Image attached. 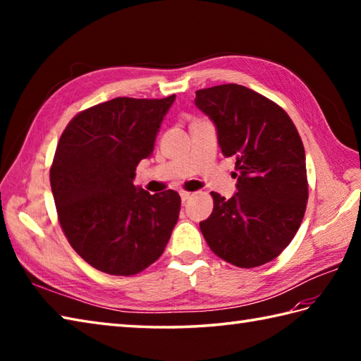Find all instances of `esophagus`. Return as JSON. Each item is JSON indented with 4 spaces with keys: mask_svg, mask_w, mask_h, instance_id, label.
Instances as JSON below:
<instances>
[{
    "mask_svg": "<svg viewBox=\"0 0 361 361\" xmlns=\"http://www.w3.org/2000/svg\"><path fill=\"white\" fill-rule=\"evenodd\" d=\"M180 197H181V202H188L190 197H192V194L190 192H186V190H181L180 192Z\"/></svg>",
    "mask_w": 361,
    "mask_h": 361,
    "instance_id": "1",
    "label": "esophagus"
}]
</instances>
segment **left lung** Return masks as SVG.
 <instances>
[{
	"mask_svg": "<svg viewBox=\"0 0 361 361\" xmlns=\"http://www.w3.org/2000/svg\"><path fill=\"white\" fill-rule=\"evenodd\" d=\"M214 122L225 157L235 158L237 192H211L214 209L200 221L209 248L240 268L278 257L298 233L309 198L304 145L278 104L247 87L226 83L195 93Z\"/></svg>",
	"mask_w": 361,
	"mask_h": 361,
	"instance_id": "left-lung-1",
	"label": "left lung"
}]
</instances>
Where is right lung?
Instances as JSON below:
<instances>
[{"mask_svg": "<svg viewBox=\"0 0 361 361\" xmlns=\"http://www.w3.org/2000/svg\"><path fill=\"white\" fill-rule=\"evenodd\" d=\"M175 101L116 97L80 111L60 136L51 189L68 242L96 270L132 276L163 255L178 220L175 190L133 185Z\"/></svg>", "mask_w": 361, "mask_h": 361, "instance_id": "obj_1", "label": "right lung"}]
</instances>
